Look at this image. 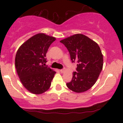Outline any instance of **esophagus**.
<instances>
[{
    "instance_id": "obj_1",
    "label": "esophagus",
    "mask_w": 123,
    "mask_h": 123,
    "mask_svg": "<svg viewBox=\"0 0 123 123\" xmlns=\"http://www.w3.org/2000/svg\"><path fill=\"white\" fill-rule=\"evenodd\" d=\"M65 72V69H61V70H60V72L61 73H63Z\"/></svg>"
}]
</instances>
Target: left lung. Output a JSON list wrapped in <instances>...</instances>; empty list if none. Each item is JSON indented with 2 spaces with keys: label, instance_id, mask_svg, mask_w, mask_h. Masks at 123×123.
Listing matches in <instances>:
<instances>
[{
  "label": "left lung",
  "instance_id": "8db88e82",
  "mask_svg": "<svg viewBox=\"0 0 123 123\" xmlns=\"http://www.w3.org/2000/svg\"><path fill=\"white\" fill-rule=\"evenodd\" d=\"M67 48L70 58L77 62V72L66 83L68 88L80 93L90 89L99 76L103 68V55L98 44L84 35L77 33L60 41Z\"/></svg>",
  "mask_w": 123,
  "mask_h": 123
}]
</instances>
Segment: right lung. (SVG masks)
Listing matches in <instances>:
<instances>
[{
    "mask_svg": "<svg viewBox=\"0 0 123 123\" xmlns=\"http://www.w3.org/2000/svg\"><path fill=\"white\" fill-rule=\"evenodd\" d=\"M55 37L39 33L28 39L19 47L15 58L17 73L28 91L36 95L50 88L56 72L44 66L46 53Z\"/></svg>",
    "mask_w": 123,
    "mask_h": 123,
    "instance_id": "obj_1",
    "label": "right lung"
}]
</instances>
